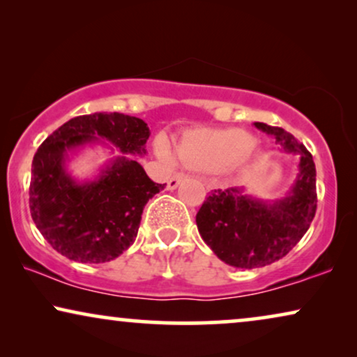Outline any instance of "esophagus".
<instances>
[{"label": "esophagus", "mask_w": 357, "mask_h": 357, "mask_svg": "<svg viewBox=\"0 0 357 357\" xmlns=\"http://www.w3.org/2000/svg\"><path fill=\"white\" fill-rule=\"evenodd\" d=\"M185 178V175L183 174H174L172 177H170V180H169V183H167V188L169 190H175L180 185V182H182V180Z\"/></svg>", "instance_id": "34e87169"}]
</instances>
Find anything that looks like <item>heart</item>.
Returning <instances> with one entry per match:
<instances>
[{
    "mask_svg": "<svg viewBox=\"0 0 357 357\" xmlns=\"http://www.w3.org/2000/svg\"><path fill=\"white\" fill-rule=\"evenodd\" d=\"M158 153L170 160L172 153L165 141L158 143ZM182 162L206 170H222L255 159L260 149L247 131L238 128L198 130L180 141L177 148Z\"/></svg>",
    "mask_w": 357,
    "mask_h": 357,
    "instance_id": "b5f03b06",
    "label": "heart"
}]
</instances>
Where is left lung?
Returning a JSON list of instances; mask_svg holds the SVG:
<instances>
[{
  "label": "left lung",
  "instance_id": "left-lung-1",
  "mask_svg": "<svg viewBox=\"0 0 357 357\" xmlns=\"http://www.w3.org/2000/svg\"><path fill=\"white\" fill-rule=\"evenodd\" d=\"M281 151L297 154L296 182L284 198L263 202L243 187L213 190L197 214L204 243L227 265L253 270L271 265L292 250L310 227L317 209L315 164L312 154L280 126L257 121Z\"/></svg>",
  "mask_w": 357,
  "mask_h": 357
}]
</instances>
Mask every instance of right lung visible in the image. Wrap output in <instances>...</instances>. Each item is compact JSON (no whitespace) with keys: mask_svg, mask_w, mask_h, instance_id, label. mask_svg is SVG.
I'll use <instances>...</instances> for the list:
<instances>
[{"mask_svg":"<svg viewBox=\"0 0 357 357\" xmlns=\"http://www.w3.org/2000/svg\"><path fill=\"white\" fill-rule=\"evenodd\" d=\"M149 135L141 119L99 112L75 116L43 141L32 160L29 204L37 229L58 253L73 261L105 263L135 242L146 203L165 187L129 155L146 154ZM99 142L112 144L121 155L96 179L77 183L66 160Z\"/></svg>","mask_w":357,"mask_h":357,"instance_id":"right-lung-1","label":"right lung"}]
</instances>
